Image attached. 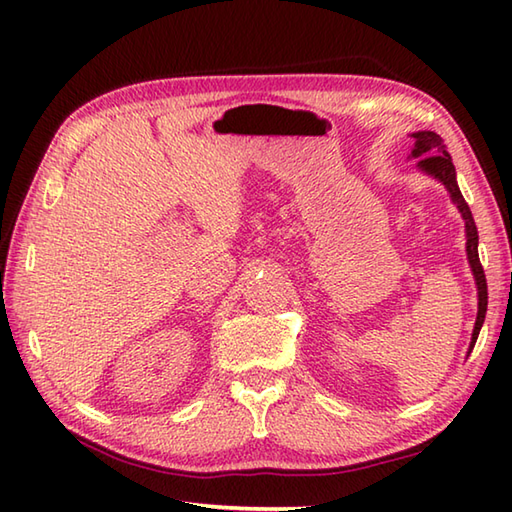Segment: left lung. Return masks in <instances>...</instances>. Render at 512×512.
<instances>
[{
    "label": "left lung",
    "mask_w": 512,
    "mask_h": 512,
    "mask_svg": "<svg viewBox=\"0 0 512 512\" xmlns=\"http://www.w3.org/2000/svg\"><path fill=\"white\" fill-rule=\"evenodd\" d=\"M411 136H413V140H416L411 149V156L420 158L418 160L420 171L429 173V176L440 180L444 187H447L453 204L458 206L462 217H464L466 255H469V264H471L475 286H477V319H475V328H473V336H471V347H469V352H471L475 341H477V334H480V330H482V323L486 317V306H488L486 275H484V268L480 264V255H477V226H475L469 204H466V200L462 198L458 180H455V167L451 162L447 145H444V140L436 132H416Z\"/></svg>",
    "instance_id": "obj_1"
}]
</instances>
